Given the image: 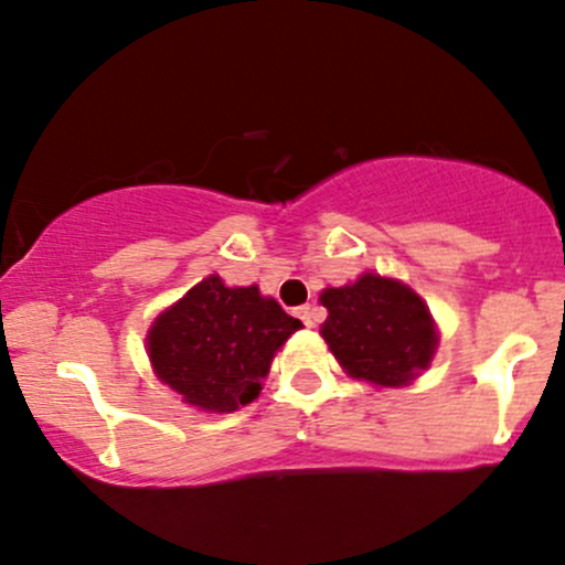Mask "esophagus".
Wrapping results in <instances>:
<instances>
[{
	"label": "esophagus",
	"mask_w": 565,
	"mask_h": 565,
	"mask_svg": "<svg viewBox=\"0 0 565 565\" xmlns=\"http://www.w3.org/2000/svg\"><path fill=\"white\" fill-rule=\"evenodd\" d=\"M298 317L302 319V324H306V328H313V322H317V313H313L311 306H300Z\"/></svg>",
	"instance_id": "obj_1"
}]
</instances>
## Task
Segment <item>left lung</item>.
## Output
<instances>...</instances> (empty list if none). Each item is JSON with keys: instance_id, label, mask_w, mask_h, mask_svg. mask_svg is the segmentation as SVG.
Segmentation results:
<instances>
[{"instance_id": "obj_1", "label": "left lung", "mask_w": 565, "mask_h": 565, "mask_svg": "<svg viewBox=\"0 0 565 565\" xmlns=\"http://www.w3.org/2000/svg\"><path fill=\"white\" fill-rule=\"evenodd\" d=\"M322 335L354 379L401 387L427 367L438 338L425 302L392 278L365 273L341 289H324Z\"/></svg>"}]
</instances>
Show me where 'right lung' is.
<instances>
[{"label":"right lung","instance_id":"obj_1","mask_svg":"<svg viewBox=\"0 0 565 565\" xmlns=\"http://www.w3.org/2000/svg\"><path fill=\"white\" fill-rule=\"evenodd\" d=\"M300 328L257 287L211 276L189 289L148 332L159 379L205 412H235L263 390L273 354Z\"/></svg>","mask_w":565,"mask_h":565}]
</instances>
